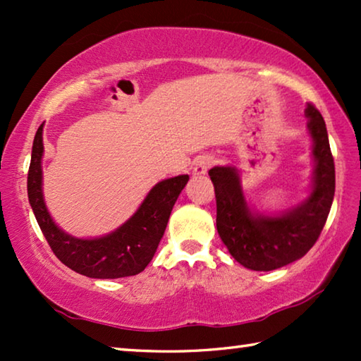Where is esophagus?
<instances>
[{"label": "esophagus", "mask_w": 361, "mask_h": 361, "mask_svg": "<svg viewBox=\"0 0 361 361\" xmlns=\"http://www.w3.org/2000/svg\"><path fill=\"white\" fill-rule=\"evenodd\" d=\"M215 164V157L210 156V154H205V156H200L196 159V164L193 168V174L195 176H202L207 174V171Z\"/></svg>", "instance_id": "esophagus-1"}]
</instances>
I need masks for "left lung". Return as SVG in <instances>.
<instances>
[{"instance_id":"left-lung-1","label":"left lung","mask_w":361,"mask_h":361,"mask_svg":"<svg viewBox=\"0 0 361 361\" xmlns=\"http://www.w3.org/2000/svg\"><path fill=\"white\" fill-rule=\"evenodd\" d=\"M307 128L313 137L316 160L313 190L296 209L279 216H254L232 166L209 171L215 187L216 229L231 255L254 271H273L304 257L324 227L335 195V164L326 123L319 110L308 102Z\"/></svg>"}]
</instances>
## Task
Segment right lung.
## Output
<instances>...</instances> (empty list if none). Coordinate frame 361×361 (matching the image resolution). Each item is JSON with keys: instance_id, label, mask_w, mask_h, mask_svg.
I'll use <instances>...</instances> for the list:
<instances>
[{"instance_id": "right-lung-1", "label": "right lung", "mask_w": 361, "mask_h": 361, "mask_svg": "<svg viewBox=\"0 0 361 361\" xmlns=\"http://www.w3.org/2000/svg\"><path fill=\"white\" fill-rule=\"evenodd\" d=\"M42 130L43 124L34 137L27 171V197L51 251L70 269L87 277L118 279L142 273L157 251L173 205L187 185L188 176H176L159 182L145 197L135 215L106 237L94 240L70 237L53 223L43 201Z\"/></svg>"}]
</instances>
